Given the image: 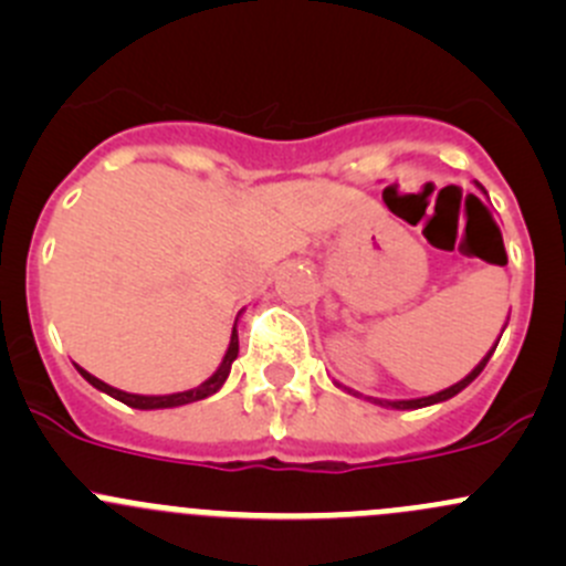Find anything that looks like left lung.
Masks as SVG:
<instances>
[{"label":"left lung","mask_w":566,"mask_h":566,"mask_svg":"<svg viewBox=\"0 0 566 566\" xmlns=\"http://www.w3.org/2000/svg\"><path fill=\"white\" fill-rule=\"evenodd\" d=\"M473 186L479 188V191L484 193V197H488V191H484V186L482 182H476L473 180ZM501 235V232H499ZM501 247H504V241H501ZM506 256V254H504ZM506 323H510V317H506ZM506 323H504V328H506ZM504 328H501V334H504ZM501 339V336H499ZM499 339H495V345L490 347L488 353H484V358L482 361L476 364V367L471 369V373L465 375V378L462 380H458V384L454 386H449V389H443V391H436V394H430V397H413V399H380V397H369V394H361V391H356V389H347V386H342V384H334L339 386V389H345L347 394H353V397H358V399H367V402H373V405H380V408H391V410H416V408H427V405H438V402H447V399H452V397H458V394L465 389V386H471L473 380L479 378V375H482V369L488 367V361H490V356H493L495 353V347H499Z\"/></svg>","instance_id":"1"}]
</instances>
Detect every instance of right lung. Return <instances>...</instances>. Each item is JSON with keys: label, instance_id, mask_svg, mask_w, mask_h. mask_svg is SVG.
<instances>
[{"label": "right lung", "instance_id": "right-lung-1", "mask_svg": "<svg viewBox=\"0 0 566 566\" xmlns=\"http://www.w3.org/2000/svg\"><path fill=\"white\" fill-rule=\"evenodd\" d=\"M241 312H238V317H241ZM238 317H235V325H232L230 345H227V353H224V358H221L219 369H216V373L210 375V378L205 380V384L193 386V389H188V391H177V394H130V391H119V389H114V386L104 384V380H98V378H95V375H90L87 369L78 367V364H76V369H78V375H82V378L87 380L90 386H95V389H98V391H104V394H108V397L119 399V402H125V405H128V408H136V410H164V408H180V405H188V402H199V399L213 397V394L227 384V378H230L232 361H235V358H238Z\"/></svg>", "mask_w": 566, "mask_h": 566}]
</instances>
